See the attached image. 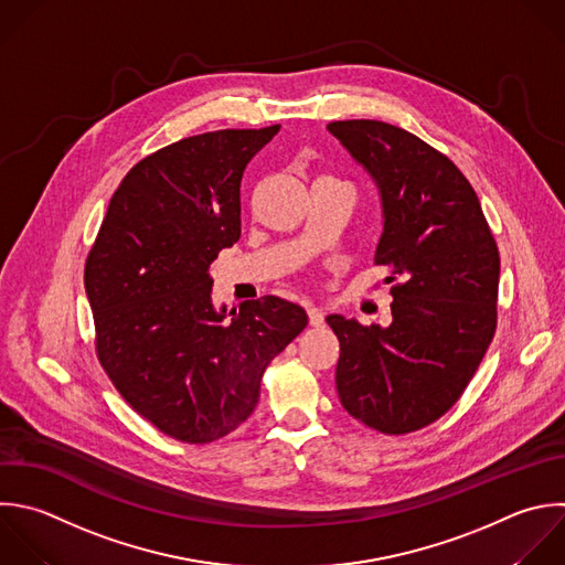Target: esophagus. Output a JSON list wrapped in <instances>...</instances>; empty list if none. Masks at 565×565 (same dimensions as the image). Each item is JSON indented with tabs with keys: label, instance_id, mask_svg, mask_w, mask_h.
<instances>
[{
	"label": "esophagus",
	"instance_id": "34e87169",
	"mask_svg": "<svg viewBox=\"0 0 565 565\" xmlns=\"http://www.w3.org/2000/svg\"><path fill=\"white\" fill-rule=\"evenodd\" d=\"M307 313H309V324L311 327H322L324 324V313L318 307H309Z\"/></svg>",
	"mask_w": 565,
	"mask_h": 565
}]
</instances>
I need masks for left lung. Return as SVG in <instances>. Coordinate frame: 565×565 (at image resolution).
I'll use <instances>...</instances> for the list:
<instances>
[{"label": "left lung", "instance_id": "1", "mask_svg": "<svg viewBox=\"0 0 565 565\" xmlns=\"http://www.w3.org/2000/svg\"><path fill=\"white\" fill-rule=\"evenodd\" d=\"M327 130L377 190L375 265L399 280L388 327L327 316L340 340L335 388L362 424L411 433L457 402L492 340L499 252L475 190L441 152L382 121Z\"/></svg>", "mask_w": 565, "mask_h": 565}]
</instances>
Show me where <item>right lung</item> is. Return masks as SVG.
<instances>
[{
    "label": "right lung",
    "mask_w": 565,
    "mask_h": 565,
    "mask_svg": "<svg viewBox=\"0 0 565 565\" xmlns=\"http://www.w3.org/2000/svg\"><path fill=\"white\" fill-rule=\"evenodd\" d=\"M280 126L218 130L137 163L86 263L97 353L161 433L207 444L256 408L267 364L307 327L278 296L216 307L210 265L241 238V181Z\"/></svg>",
    "instance_id": "obj_1"
}]
</instances>
